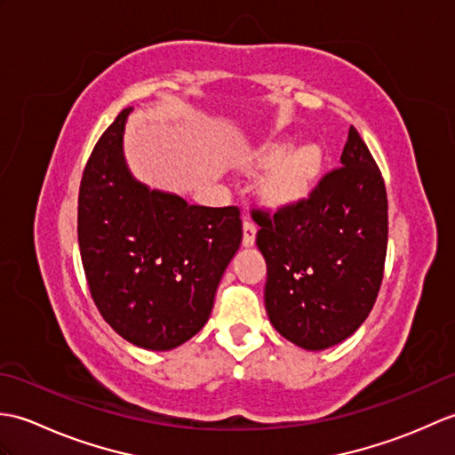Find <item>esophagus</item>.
<instances>
[{"instance_id":"obj_1","label":"esophagus","mask_w":455,"mask_h":455,"mask_svg":"<svg viewBox=\"0 0 455 455\" xmlns=\"http://www.w3.org/2000/svg\"><path fill=\"white\" fill-rule=\"evenodd\" d=\"M256 240V225L250 219H244V235H243V244L252 246Z\"/></svg>"}]
</instances>
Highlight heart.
Returning a JSON list of instances; mask_svg holds the SVG:
<instances>
[{
	"label": "heart",
	"mask_w": 455,
	"mask_h": 455,
	"mask_svg": "<svg viewBox=\"0 0 455 455\" xmlns=\"http://www.w3.org/2000/svg\"><path fill=\"white\" fill-rule=\"evenodd\" d=\"M258 164L274 166L262 183L264 197L274 205H289L311 191L321 172V150L313 144L291 150L289 142H272L258 154Z\"/></svg>",
	"instance_id": "b5f03b06"
}]
</instances>
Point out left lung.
I'll return each instance as SVG.
<instances>
[{
    "label": "left lung",
    "instance_id": "1",
    "mask_svg": "<svg viewBox=\"0 0 455 455\" xmlns=\"http://www.w3.org/2000/svg\"><path fill=\"white\" fill-rule=\"evenodd\" d=\"M340 164L308 196L254 207L267 264L266 311L305 350L346 340L370 315L387 256V191L360 132L350 127Z\"/></svg>",
    "mask_w": 455,
    "mask_h": 455
}]
</instances>
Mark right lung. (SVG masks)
<instances>
[{
  "label": "right lung",
  "mask_w": 455,
  "mask_h": 455,
  "mask_svg": "<svg viewBox=\"0 0 455 455\" xmlns=\"http://www.w3.org/2000/svg\"><path fill=\"white\" fill-rule=\"evenodd\" d=\"M123 109L95 144L78 197V243L95 307L147 350L196 336L243 240L238 207L188 205L134 181L123 160Z\"/></svg>",
  "instance_id": "obj_1"
}]
</instances>
